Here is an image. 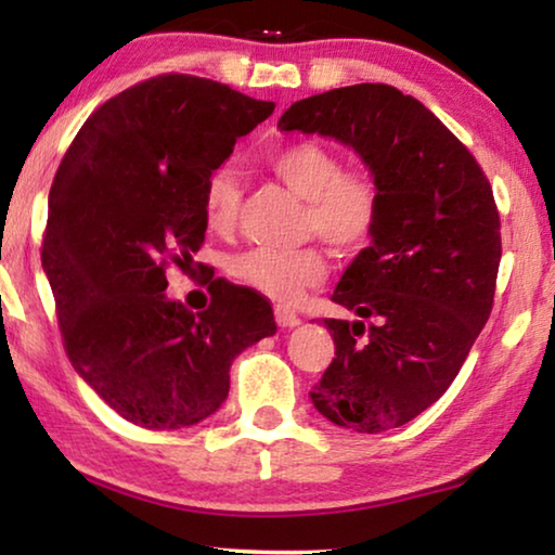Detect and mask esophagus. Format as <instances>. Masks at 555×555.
I'll list each match as a JSON object with an SVG mask.
<instances>
[{
  "label": "esophagus",
  "mask_w": 555,
  "mask_h": 555,
  "mask_svg": "<svg viewBox=\"0 0 555 555\" xmlns=\"http://www.w3.org/2000/svg\"><path fill=\"white\" fill-rule=\"evenodd\" d=\"M274 317H276V324H279V326H284V330H286V326H296V324L301 322V317L296 314L294 309L281 307V304H279L276 309H274Z\"/></svg>",
  "instance_id": "obj_1"
}]
</instances>
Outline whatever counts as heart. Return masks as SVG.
Returning <instances> with one entry per match:
<instances>
[{"instance_id":"b5f03b06","label":"heart","mask_w":555,"mask_h":555,"mask_svg":"<svg viewBox=\"0 0 555 555\" xmlns=\"http://www.w3.org/2000/svg\"><path fill=\"white\" fill-rule=\"evenodd\" d=\"M269 166L307 201L304 231L326 241L334 251L354 256L370 246L382 218V193L364 168H341V158L317 140H296L276 147ZM244 183L231 163L216 166L203 181V221L214 233H229L238 221ZM231 276L274 301L292 304L326 276L322 248L304 246L296 251L248 248L229 261Z\"/></svg>"}]
</instances>
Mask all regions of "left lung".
Returning a JSON list of instances; mask_svg holds the SVG:
<instances>
[{
  "label": "left lung",
  "mask_w": 555,
  "mask_h": 555,
  "mask_svg": "<svg viewBox=\"0 0 555 555\" xmlns=\"http://www.w3.org/2000/svg\"><path fill=\"white\" fill-rule=\"evenodd\" d=\"M279 128L354 147L379 185L372 246L332 294L370 324L324 319L334 359L309 395L334 425L392 430L440 400L493 311L501 263L493 189L473 153L392 85L299 100Z\"/></svg>",
  "instance_id": "left-lung-1"
}]
</instances>
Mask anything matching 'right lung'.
<instances>
[{"label": "right lung", "instance_id": "add662e5", "mask_svg": "<svg viewBox=\"0 0 555 555\" xmlns=\"http://www.w3.org/2000/svg\"><path fill=\"white\" fill-rule=\"evenodd\" d=\"M274 107L206 77H151L100 105L54 173L42 269L65 352L132 425L214 415L233 357L276 332L269 301L225 279L196 314L166 296L168 267L206 238L203 181Z\"/></svg>", "mask_w": 555, "mask_h": 555}]
</instances>
